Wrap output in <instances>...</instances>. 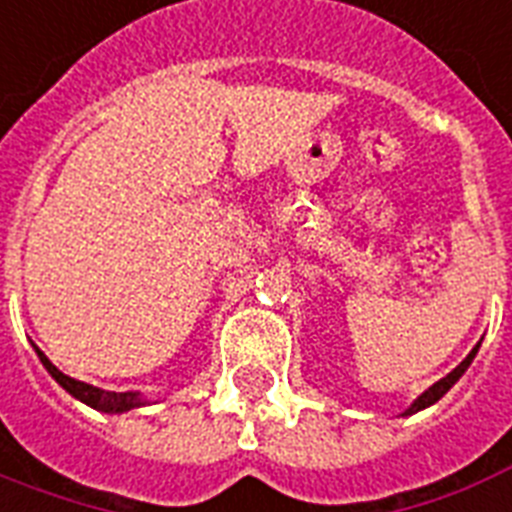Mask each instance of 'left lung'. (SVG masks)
<instances>
[{"label": "left lung", "mask_w": 512, "mask_h": 512, "mask_svg": "<svg viewBox=\"0 0 512 512\" xmlns=\"http://www.w3.org/2000/svg\"><path fill=\"white\" fill-rule=\"evenodd\" d=\"M478 346H481V341H478V343H476V346H473V351H470L468 357H465V359H463V362H460V365H457V367H455V370L449 372L447 378H441V380H436V383H433V386H431V388H425L423 394H420V396H418V399H415V402H412V404H410V407H407V410H404V412H402V418H407V415H415V412L425 410V407H431V404H436V402H439L441 396L447 394L449 388L455 386L457 380L463 378V375H465V370H468V367H470V362H473V357H476V354H478Z\"/></svg>", "instance_id": "1"}]
</instances>
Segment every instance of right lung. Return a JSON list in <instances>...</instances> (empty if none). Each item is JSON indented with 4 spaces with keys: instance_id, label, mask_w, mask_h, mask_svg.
<instances>
[{
    "instance_id": "right-lung-1",
    "label": "right lung",
    "mask_w": 512,
    "mask_h": 512,
    "mask_svg": "<svg viewBox=\"0 0 512 512\" xmlns=\"http://www.w3.org/2000/svg\"><path fill=\"white\" fill-rule=\"evenodd\" d=\"M34 351H36V357L42 359L44 370H47L49 375H52V378H55L57 383H60V386L73 396V399H79V402H84L87 407H92V410L108 412V415H121V412L137 410V407L150 404L140 391H121V394H118V391H105V388L89 386V383H84V380L71 378V375H65V372L57 370L39 346H34Z\"/></svg>"
}]
</instances>
